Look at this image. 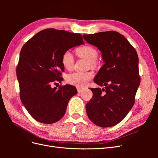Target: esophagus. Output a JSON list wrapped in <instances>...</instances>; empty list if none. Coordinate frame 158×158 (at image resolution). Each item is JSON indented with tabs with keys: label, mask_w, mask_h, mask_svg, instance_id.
<instances>
[{
	"label": "esophagus",
	"mask_w": 158,
	"mask_h": 158,
	"mask_svg": "<svg viewBox=\"0 0 158 158\" xmlns=\"http://www.w3.org/2000/svg\"><path fill=\"white\" fill-rule=\"evenodd\" d=\"M77 90H78V93H80V92H83V91H84V88L77 87Z\"/></svg>",
	"instance_id": "obj_1"
}]
</instances>
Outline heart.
<instances>
[{"label": "heart", "mask_w": 158, "mask_h": 158, "mask_svg": "<svg viewBox=\"0 0 158 158\" xmlns=\"http://www.w3.org/2000/svg\"><path fill=\"white\" fill-rule=\"evenodd\" d=\"M78 55L80 57L85 59L89 60L91 67L95 68L97 65L96 59L98 56V51L94 47L85 45L81 47L76 50ZM62 64L64 67L70 70L73 68L74 64V55L72 52L69 50H67L64 52L62 55L61 58ZM94 77V73L92 72H88V73H73L69 74L66 76V80L69 84L75 85L79 88H84L86 86L89 81Z\"/></svg>", "instance_id": "heart-1"}]
</instances>
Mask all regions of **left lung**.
<instances>
[{
    "label": "left lung",
    "mask_w": 158,
    "mask_h": 158,
    "mask_svg": "<svg viewBox=\"0 0 158 158\" xmlns=\"http://www.w3.org/2000/svg\"><path fill=\"white\" fill-rule=\"evenodd\" d=\"M83 37L101 51L104 63L94 82L105 89L90 88L93 97L85 110L95 125L113 127L123 120L135 103L140 83L137 52L125 37L114 31L84 34Z\"/></svg>",
    "instance_id": "obj_1"
}]
</instances>
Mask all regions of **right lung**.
Returning <instances> with one entry per match:
<instances>
[{
	"mask_svg": "<svg viewBox=\"0 0 158 158\" xmlns=\"http://www.w3.org/2000/svg\"><path fill=\"white\" fill-rule=\"evenodd\" d=\"M84 44L82 35L64 30L45 29L22 47L16 76L20 99L30 115L38 122L56 123L64 116L70 99L77 94L72 85L52 88L60 82L64 68V52Z\"/></svg>",
	"mask_w": 158,
	"mask_h": 158,
	"instance_id": "obj_1",
	"label": "right lung"
}]
</instances>
